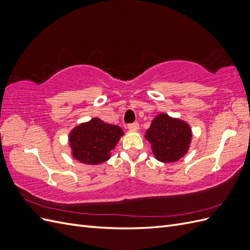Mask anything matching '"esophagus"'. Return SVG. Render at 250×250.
Wrapping results in <instances>:
<instances>
[{
	"label": "esophagus",
	"instance_id": "34e87169",
	"mask_svg": "<svg viewBox=\"0 0 250 250\" xmlns=\"http://www.w3.org/2000/svg\"><path fill=\"white\" fill-rule=\"evenodd\" d=\"M127 128H128V129H129L130 131H137V130H139L140 125H139V123L128 124V125H127Z\"/></svg>",
	"mask_w": 250,
	"mask_h": 250
}]
</instances>
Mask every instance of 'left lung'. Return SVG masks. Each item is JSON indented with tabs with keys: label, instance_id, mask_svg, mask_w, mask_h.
<instances>
[{
	"label": "left lung",
	"instance_id": "left-lung-1",
	"mask_svg": "<svg viewBox=\"0 0 250 250\" xmlns=\"http://www.w3.org/2000/svg\"><path fill=\"white\" fill-rule=\"evenodd\" d=\"M192 128L186 121L161 112L145 133L154 157L162 163H175L184 157L192 142Z\"/></svg>",
	"mask_w": 250,
	"mask_h": 250
}]
</instances>
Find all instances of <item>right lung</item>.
<instances>
[{
    "label": "right lung",
    "instance_id": "right-lung-1",
    "mask_svg": "<svg viewBox=\"0 0 250 250\" xmlns=\"http://www.w3.org/2000/svg\"><path fill=\"white\" fill-rule=\"evenodd\" d=\"M124 135L122 128L93 118L75 126L69 133L71 155L86 165H100L108 161L111 150Z\"/></svg>",
    "mask_w": 250,
    "mask_h": 250
}]
</instances>
